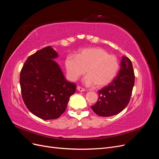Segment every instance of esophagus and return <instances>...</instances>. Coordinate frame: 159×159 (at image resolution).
I'll return each mask as SVG.
<instances>
[{
	"label": "esophagus",
	"instance_id": "34e87169",
	"mask_svg": "<svg viewBox=\"0 0 159 159\" xmlns=\"http://www.w3.org/2000/svg\"><path fill=\"white\" fill-rule=\"evenodd\" d=\"M77 89H78V90L79 91H85V89H84L83 88L80 87V86H78V87H77Z\"/></svg>",
	"mask_w": 159,
	"mask_h": 159
}]
</instances>
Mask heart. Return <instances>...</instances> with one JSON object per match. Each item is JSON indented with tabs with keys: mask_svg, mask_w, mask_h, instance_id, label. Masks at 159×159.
Segmentation results:
<instances>
[{
	"mask_svg": "<svg viewBox=\"0 0 159 159\" xmlns=\"http://www.w3.org/2000/svg\"><path fill=\"white\" fill-rule=\"evenodd\" d=\"M67 74L72 81L78 80L87 71L84 81L87 85L98 88L108 85L116 77L119 69L117 57L101 48L80 50L75 56H68L65 60Z\"/></svg>",
	"mask_w": 159,
	"mask_h": 159,
	"instance_id": "obj_1",
	"label": "heart"
}]
</instances>
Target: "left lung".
<instances>
[{
    "label": "left lung",
    "instance_id": "1",
    "mask_svg": "<svg viewBox=\"0 0 159 159\" xmlns=\"http://www.w3.org/2000/svg\"><path fill=\"white\" fill-rule=\"evenodd\" d=\"M134 84V74L131 61L123 56L119 73L111 83L99 90L98 100L91 109L101 117H110L119 113L129 103Z\"/></svg>",
    "mask_w": 159,
    "mask_h": 159
}]
</instances>
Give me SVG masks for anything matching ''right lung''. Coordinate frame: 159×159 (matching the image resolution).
<instances>
[{
	"instance_id": "1",
	"label": "right lung",
	"mask_w": 159,
	"mask_h": 159,
	"mask_svg": "<svg viewBox=\"0 0 159 159\" xmlns=\"http://www.w3.org/2000/svg\"><path fill=\"white\" fill-rule=\"evenodd\" d=\"M57 56L51 46L45 47L28 57L20 71L24 102L32 113L44 120L60 117L75 92V84L66 80L53 60Z\"/></svg>"
}]
</instances>
